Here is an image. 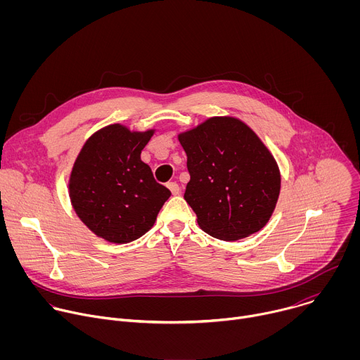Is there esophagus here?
Here are the masks:
<instances>
[{"mask_svg": "<svg viewBox=\"0 0 360 360\" xmlns=\"http://www.w3.org/2000/svg\"><path fill=\"white\" fill-rule=\"evenodd\" d=\"M168 188H169V191H171L172 195H179V192H181L179 185H178L176 182H169V184H168Z\"/></svg>", "mask_w": 360, "mask_h": 360, "instance_id": "esophagus-1", "label": "esophagus"}]
</instances>
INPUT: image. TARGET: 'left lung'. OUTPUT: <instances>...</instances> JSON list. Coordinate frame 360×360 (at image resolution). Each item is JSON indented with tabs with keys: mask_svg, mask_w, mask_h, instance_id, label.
Listing matches in <instances>:
<instances>
[{
	"mask_svg": "<svg viewBox=\"0 0 360 360\" xmlns=\"http://www.w3.org/2000/svg\"><path fill=\"white\" fill-rule=\"evenodd\" d=\"M191 179L185 200L202 231L238 240L261 231L281 191L272 153L242 121L214 117L178 136Z\"/></svg>",
	"mask_w": 360,
	"mask_h": 360,
	"instance_id": "obj_1",
	"label": "left lung"
}]
</instances>
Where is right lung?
Returning a JSON list of instances; mask_svg holds the SVG:
<instances>
[{
    "instance_id": "add662e5",
    "label": "right lung",
    "mask_w": 360,
    "mask_h": 360,
    "mask_svg": "<svg viewBox=\"0 0 360 360\" xmlns=\"http://www.w3.org/2000/svg\"><path fill=\"white\" fill-rule=\"evenodd\" d=\"M153 131L131 132L114 124L82 146L70 178V196L81 221L114 243L148 232L171 192L153 179L141 152Z\"/></svg>"
}]
</instances>
